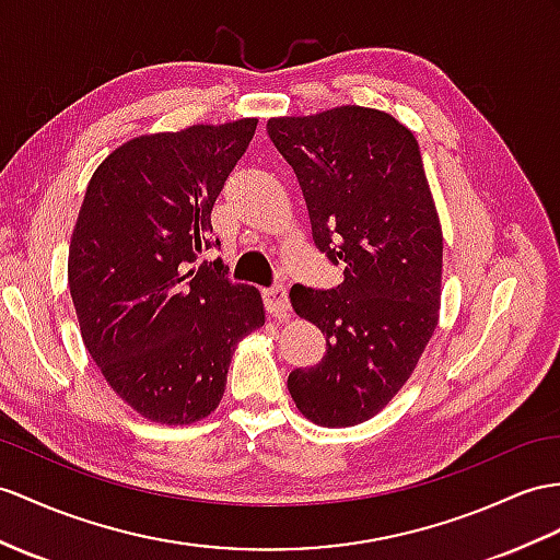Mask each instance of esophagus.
<instances>
[{"mask_svg":"<svg viewBox=\"0 0 560 560\" xmlns=\"http://www.w3.org/2000/svg\"><path fill=\"white\" fill-rule=\"evenodd\" d=\"M264 304L270 316L276 318H284L290 311V296H288V288L284 284H272V288L264 290Z\"/></svg>","mask_w":560,"mask_h":560,"instance_id":"obj_1","label":"esophagus"}]
</instances>
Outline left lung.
Returning a JSON list of instances; mask_svg holds the SVG:
<instances>
[{
	"mask_svg": "<svg viewBox=\"0 0 560 560\" xmlns=\"http://www.w3.org/2000/svg\"><path fill=\"white\" fill-rule=\"evenodd\" d=\"M266 130L302 187L313 244L345 268L332 290L290 292L323 330L325 357L292 371L288 389L318 425H357L404 387L438 327L442 228L420 147L363 106L270 118Z\"/></svg>",
	"mask_w": 560,
	"mask_h": 560,
	"instance_id": "8db88e82",
	"label": "left lung"
}]
</instances>
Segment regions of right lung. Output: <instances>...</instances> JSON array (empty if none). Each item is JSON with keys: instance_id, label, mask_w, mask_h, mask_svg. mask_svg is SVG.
Instances as JSON below:
<instances>
[{"instance_id": "1", "label": "right lung", "mask_w": 560, "mask_h": 560, "mask_svg": "<svg viewBox=\"0 0 560 560\" xmlns=\"http://www.w3.org/2000/svg\"><path fill=\"white\" fill-rule=\"evenodd\" d=\"M256 118L130 140L94 171L68 249V288L94 363L154 422L189 425L221 404L242 337L261 327L256 288L203 261L211 209Z\"/></svg>"}]
</instances>
